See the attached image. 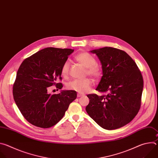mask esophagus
Here are the masks:
<instances>
[{
  "label": "esophagus",
  "instance_id": "1",
  "mask_svg": "<svg viewBox=\"0 0 158 158\" xmlns=\"http://www.w3.org/2000/svg\"><path fill=\"white\" fill-rule=\"evenodd\" d=\"M82 96H84V94H81V93H77V97L79 98V97H81Z\"/></svg>",
  "mask_w": 158,
  "mask_h": 158
}]
</instances>
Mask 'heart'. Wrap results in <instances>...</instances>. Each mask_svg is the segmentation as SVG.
<instances>
[{"label": "heart", "mask_w": 158, "mask_h": 158, "mask_svg": "<svg viewBox=\"0 0 158 158\" xmlns=\"http://www.w3.org/2000/svg\"><path fill=\"white\" fill-rule=\"evenodd\" d=\"M75 59L86 67L87 74L94 78H99L102 74L101 67L96 64V60L94 56L87 52H81L74 57ZM70 62L65 60L61 67V74L63 76H66L69 73ZM93 85V81L89 78L84 79H75L70 82L67 85V88L73 90L79 93H84L89 91Z\"/></svg>", "instance_id": "b5f03b06"}]
</instances>
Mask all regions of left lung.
<instances>
[{
  "instance_id": "left-lung-1",
  "label": "left lung",
  "mask_w": 158,
  "mask_h": 158,
  "mask_svg": "<svg viewBox=\"0 0 158 158\" xmlns=\"http://www.w3.org/2000/svg\"><path fill=\"white\" fill-rule=\"evenodd\" d=\"M99 58L102 76L97 91L107 95L88 94L85 110L105 129L120 128L137 115L141 104L143 79L134 60L124 51L105 47L90 51Z\"/></svg>"
}]
</instances>
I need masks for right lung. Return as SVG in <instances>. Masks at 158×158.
Returning <instances> with one entry per match:
<instances>
[{
	"mask_svg": "<svg viewBox=\"0 0 158 158\" xmlns=\"http://www.w3.org/2000/svg\"><path fill=\"white\" fill-rule=\"evenodd\" d=\"M74 49L47 48L26 58L17 73L13 85L14 99L21 114L31 124L42 128L56 124L69 104L76 99L73 90L57 94L48 93L49 87L61 89V67Z\"/></svg>",
	"mask_w": 158,
	"mask_h": 158,
	"instance_id": "obj_1",
	"label": "right lung"
}]
</instances>
